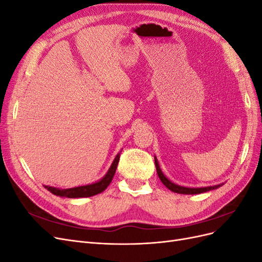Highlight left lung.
Returning a JSON list of instances; mask_svg holds the SVG:
<instances>
[{"mask_svg": "<svg viewBox=\"0 0 262 262\" xmlns=\"http://www.w3.org/2000/svg\"><path fill=\"white\" fill-rule=\"evenodd\" d=\"M155 166H156V170H157V175L160 177L161 181L163 184L167 187L169 190H171L172 192L176 193H181V194H198V193H202V192H207L210 191V190L216 189L219 187H221L222 185H217V186H212V187H203V188H187V187H182V186H178L176 184H173L168 178H166V176L163 173V171L161 170L160 165H158L157 158L155 157Z\"/></svg>", "mask_w": 262, "mask_h": 262, "instance_id": "obj_1", "label": "left lung"}]
</instances>
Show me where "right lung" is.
Returning <instances> with one entry per match:
<instances>
[{
    "mask_svg": "<svg viewBox=\"0 0 262 262\" xmlns=\"http://www.w3.org/2000/svg\"><path fill=\"white\" fill-rule=\"evenodd\" d=\"M119 158H120V154H118L114 160L112 166H110L109 170L107 171L106 175L102 177L99 181L94 182L92 185H86V186H80L75 188H70V189H59L50 186H43L48 191L55 195L60 196H67V198H87L92 196L95 194H98L104 191V190L109 186L110 182H112L114 175L117 169V166L119 163Z\"/></svg>",
    "mask_w": 262,
    "mask_h": 262,
    "instance_id": "1",
    "label": "right lung"
}]
</instances>
